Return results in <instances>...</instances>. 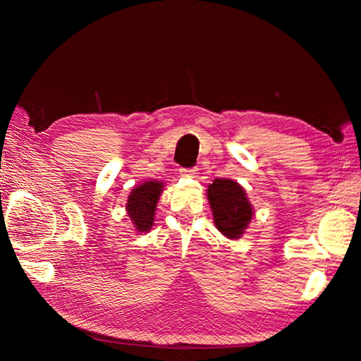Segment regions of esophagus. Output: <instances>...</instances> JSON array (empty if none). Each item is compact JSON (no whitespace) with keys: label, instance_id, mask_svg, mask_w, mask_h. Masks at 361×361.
<instances>
[{"label":"esophagus","instance_id":"34e87169","mask_svg":"<svg viewBox=\"0 0 361 361\" xmlns=\"http://www.w3.org/2000/svg\"><path fill=\"white\" fill-rule=\"evenodd\" d=\"M183 176H188V178H195L199 173V169L197 167H192V169H181L180 172Z\"/></svg>","mask_w":361,"mask_h":361}]
</instances>
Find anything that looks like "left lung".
I'll use <instances>...</instances> for the list:
<instances>
[{"label":"left lung","instance_id":"1","mask_svg":"<svg viewBox=\"0 0 361 361\" xmlns=\"http://www.w3.org/2000/svg\"><path fill=\"white\" fill-rule=\"evenodd\" d=\"M207 192L218 231L229 239H239L253 216L243 188L229 178H216Z\"/></svg>","mask_w":361,"mask_h":361}]
</instances>
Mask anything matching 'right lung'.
Masks as SVG:
<instances>
[{
  "label": "right lung",
  "instance_id": "add662e5",
  "mask_svg": "<svg viewBox=\"0 0 361 361\" xmlns=\"http://www.w3.org/2000/svg\"><path fill=\"white\" fill-rule=\"evenodd\" d=\"M162 188V183L152 180L137 186L130 192L129 200H127V213H129L130 219L135 224L137 231L146 232L151 229Z\"/></svg>",
  "mask_w": 361,
  "mask_h": 361
}]
</instances>
